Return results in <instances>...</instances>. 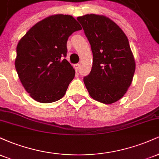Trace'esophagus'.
<instances>
[{"label":"esophagus","mask_w":159,"mask_h":159,"mask_svg":"<svg viewBox=\"0 0 159 159\" xmlns=\"http://www.w3.org/2000/svg\"><path fill=\"white\" fill-rule=\"evenodd\" d=\"M74 68L75 69L76 71L79 70V68H80V64H75L74 65Z\"/></svg>","instance_id":"1"}]
</instances>
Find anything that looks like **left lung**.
Returning a JSON list of instances; mask_svg holds the SVG:
<instances>
[{
  "mask_svg": "<svg viewBox=\"0 0 159 159\" xmlns=\"http://www.w3.org/2000/svg\"><path fill=\"white\" fill-rule=\"evenodd\" d=\"M77 20L91 45L93 60L90 73L84 78L89 94L110 104L123 98L132 82L135 61L125 33L103 15L87 14Z\"/></svg>",
  "mask_w": 159,
  "mask_h": 159,
  "instance_id": "left-lung-1",
  "label": "left lung"
}]
</instances>
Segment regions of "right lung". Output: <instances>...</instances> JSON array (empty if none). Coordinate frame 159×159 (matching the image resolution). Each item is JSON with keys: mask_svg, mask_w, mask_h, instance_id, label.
Returning <instances> with one entry per match:
<instances>
[{"mask_svg": "<svg viewBox=\"0 0 159 159\" xmlns=\"http://www.w3.org/2000/svg\"><path fill=\"white\" fill-rule=\"evenodd\" d=\"M81 30L72 16L57 14L34 25L19 40L15 66L24 88L41 103L64 96L75 71L66 59L69 36Z\"/></svg>", "mask_w": 159, "mask_h": 159, "instance_id": "1", "label": "right lung"}]
</instances>
